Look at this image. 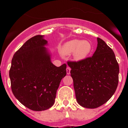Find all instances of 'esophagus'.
Wrapping results in <instances>:
<instances>
[{"label":"esophagus","mask_w":128,"mask_h":128,"mask_svg":"<svg viewBox=\"0 0 128 128\" xmlns=\"http://www.w3.org/2000/svg\"><path fill=\"white\" fill-rule=\"evenodd\" d=\"M70 68H69V67H68L66 69L67 74H70Z\"/></svg>","instance_id":"esophagus-1"}]
</instances>
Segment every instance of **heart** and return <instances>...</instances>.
Segmentation results:
<instances>
[{
  "instance_id": "heart-1",
  "label": "heart",
  "mask_w": 128,
  "mask_h": 128,
  "mask_svg": "<svg viewBox=\"0 0 128 128\" xmlns=\"http://www.w3.org/2000/svg\"><path fill=\"white\" fill-rule=\"evenodd\" d=\"M60 51L62 54L66 56L73 53L74 59L77 61H81L90 54L92 45L88 40H72L64 43Z\"/></svg>"
}]
</instances>
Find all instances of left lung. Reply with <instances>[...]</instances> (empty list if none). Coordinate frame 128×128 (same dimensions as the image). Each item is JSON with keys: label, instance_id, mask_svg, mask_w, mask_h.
Returning a JSON list of instances; mask_svg holds the SVG:
<instances>
[{"label": "left lung", "instance_id": "left-lung-1", "mask_svg": "<svg viewBox=\"0 0 128 128\" xmlns=\"http://www.w3.org/2000/svg\"><path fill=\"white\" fill-rule=\"evenodd\" d=\"M97 47L92 57L81 61H68L78 104L96 108L105 104L118 84L119 65L112 48L97 38Z\"/></svg>", "mask_w": 128, "mask_h": 128}]
</instances>
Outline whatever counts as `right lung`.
I'll return each instance as SVG.
<instances>
[{
  "label": "right lung",
  "instance_id": "right-lung-1",
  "mask_svg": "<svg viewBox=\"0 0 128 128\" xmlns=\"http://www.w3.org/2000/svg\"><path fill=\"white\" fill-rule=\"evenodd\" d=\"M48 41L36 35L14 54L9 71L14 96L24 106L43 111L54 104L56 92L66 75V64L56 67L44 47Z\"/></svg>",
  "mask_w": 128,
  "mask_h": 128
}]
</instances>
